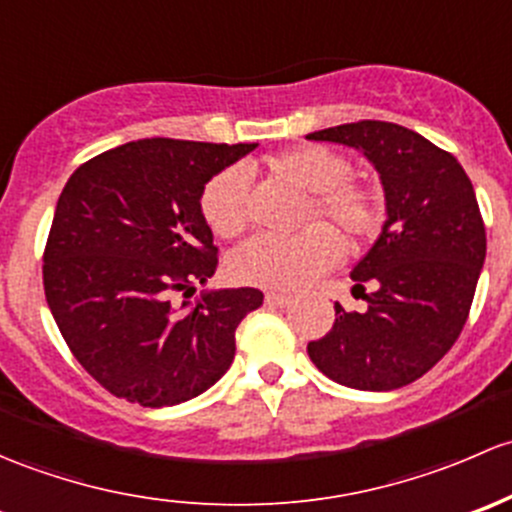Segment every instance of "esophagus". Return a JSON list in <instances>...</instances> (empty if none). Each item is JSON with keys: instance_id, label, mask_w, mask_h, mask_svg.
<instances>
[{"instance_id": "esophagus-1", "label": "esophagus", "mask_w": 512, "mask_h": 512, "mask_svg": "<svg viewBox=\"0 0 512 512\" xmlns=\"http://www.w3.org/2000/svg\"><path fill=\"white\" fill-rule=\"evenodd\" d=\"M291 300H293V295H288V293H276V291L266 293V303L276 305V308H286Z\"/></svg>"}]
</instances>
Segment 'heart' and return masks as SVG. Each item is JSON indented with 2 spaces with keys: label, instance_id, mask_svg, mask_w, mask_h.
<instances>
[{
  "label": "heart",
  "instance_id": "1",
  "mask_svg": "<svg viewBox=\"0 0 512 512\" xmlns=\"http://www.w3.org/2000/svg\"><path fill=\"white\" fill-rule=\"evenodd\" d=\"M276 175L310 192L305 221H328L347 241H367L382 226V207L367 184L350 177L347 157L325 145H295L268 160ZM199 209L209 229L236 236L249 224V172L224 167L202 189ZM342 241L330 226L313 224L295 236L258 234L231 254V276L249 286L295 291L335 266Z\"/></svg>",
  "mask_w": 512,
  "mask_h": 512
}]
</instances>
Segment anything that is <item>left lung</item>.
Wrapping results in <instances>:
<instances>
[{"instance_id": "obj_1", "label": "left lung", "mask_w": 512, "mask_h": 512, "mask_svg": "<svg viewBox=\"0 0 512 512\" xmlns=\"http://www.w3.org/2000/svg\"><path fill=\"white\" fill-rule=\"evenodd\" d=\"M365 152L379 172L387 221L352 268L365 313L335 303V325L308 355L325 377L387 392L426 374L461 335L486 261L476 192L451 152L414 130L360 120L310 133ZM371 293H366V288Z\"/></svg>"}]
</instances>
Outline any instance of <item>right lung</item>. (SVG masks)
<instances>
[{
    "instance_id": "add662e5",
    "label": "right lung",
    "mask_w": 512,
    "mask_h": 512,
    "mask_svg": "<svg viewBox=\"0 0 512 512\" xmlns=\"http://www.w3.org/2000/svg\"><path fill=\"white\" fill-rule=\"evenodd\" d=\"M256 142L145 138L83 162L63 187L44 249V293L68 350L110 394L172 407L231 367L256 288L172 308L219 266L199 209L204 184Z\"/></svg>"
}]
</instances>
